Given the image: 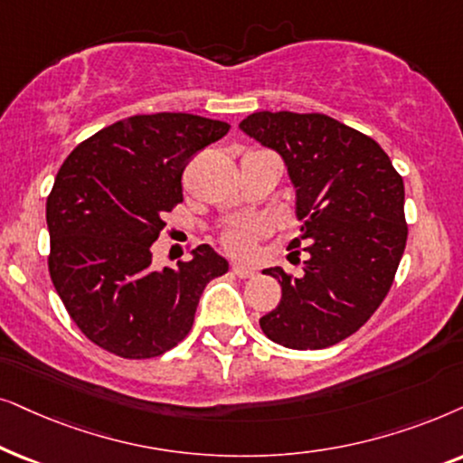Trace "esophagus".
<instances>
[{
  "mask_svg": "<svg viewBox=\"0 0 463 463\" xmlns=\"http://www.w3.org/2000/svg\"><path fill=\"white\" fill-rule=\"evenodd\" d=\"M232 275H237L239 279H248V277L256 275V270L245 267V264H232Z\"/></svg>",
  "mask_w": 463,
  "mask_h": 463,
  "instance_id": "obj_1",
  "label": "esophagus"
}]
</instances>
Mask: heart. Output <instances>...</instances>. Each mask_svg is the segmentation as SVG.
Instances as JSON below:
<instances>
[{"mask_svg": "<svg viewBox=\"0 0 463 463\" xmlns=\"http://www.w3.org/2000/svg\"><path fill=\"white\" fill-rule=\"evenodd\" d=\"M262 235H264V228L260 224H256V222L254 224H241L224 232V237H222V245L235 256H250L256 241Z\"/></svg>", "mask_w": 463, "mask_h": 463, "instance_id": "heart-1", "label": "heart"}]
</instances>
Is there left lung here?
Here are the masks:
<instances>
[{
  "instance_id": "obj_1",
  "label": "left lung",
  "mask_w": 463,
  "mask_h": 463,
  "mask_svg": "<svg viewBox=\"0 0 463 463\" xmlns=\"http://www.w3.org/2000/svg\"><path fill=\"white\" fill-rule=\"evenodd\" d=\"M239 128L286 163L303 222L289 248L307 251L300 277L264 270L281 300L260 328L288 349L341 343L379 309L404 254L402 177L377 141L326 114L256 112Z\"/></svg>"
}]
</instances>
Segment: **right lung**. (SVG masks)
I'll return each mask as SVG.
<instances>
[{"mask_svg": "<svg viewBox=\"0 0 463 463\" xmlns=\"http://www.w3.org/2000/svg\"><path fill=\"white\" fill-rule=\"evenodd\" d=\"M231 125L160 112L118 120L76 146L46 201L48 270L86 338L127 360L156 357L193 328L203 289L228 262L209 245L177 269H152L165 213L184 201L182 174Z\"/></svg>", "mask_w": 463, "mask_h": 463, "instance_id": "1", "label": "right lung"}]
</instances>
